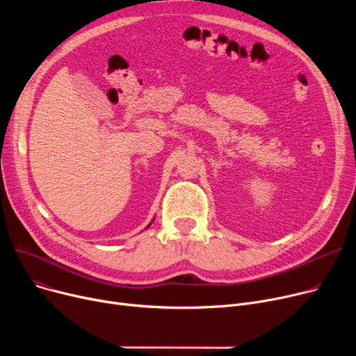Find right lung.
<instances>
[{
  "label": "right lung",
  "instance_id": "add662e5",
  "mask_svg": "<svg viewBox=\"0 0 356 356\" xmlns=\"http://www.w3.org/2000/svg\"><path fill=\"white\" fill-rule=\"evenodd\" d=\"M148 227H149V225H148ZM148 227H147V228H148Z\"/></svg>",
  "mask_w": 356,
  "mask_h": 356
}]
</instances>
